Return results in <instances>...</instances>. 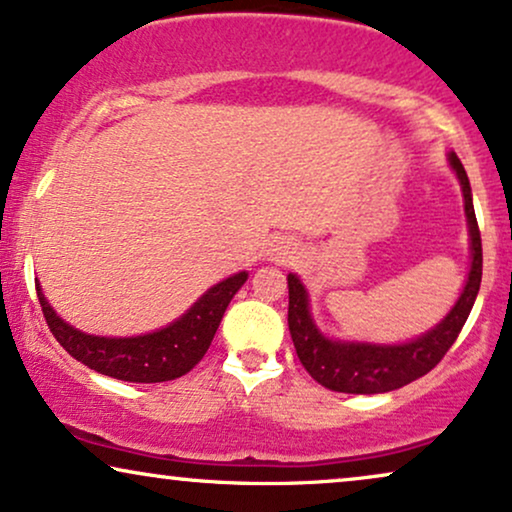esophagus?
Segmentation results:
<instances>
[{
    "instance_id": "34e87169",
    "label": "esophagus",
    "mask_w": 512,
    "mask_h": 512,
    "mask_svg": "<svg viewBox=\"0 0 512 512\" xmlns=\"http://www.w3.org/2000/svg\"><path fill=\"white\" fill-rule=\"evenodd\" d=\"M286 248H288V245H283V248H276V250H278L276 255H278V260H281V262L286 260V255H288V250H286Z\"/></svg>"
}]
</instances>
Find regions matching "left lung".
<instances>
[{
    "label": "left lung",
    "mask_w": 512,
    "mask_h": 512,
    "mask_svg": "<svg viewBox=\"0 0 512 512\" xmlns=\"http://www.w3.org/2000/svg\"><path fill=\"white\" fill-rule=\"evenodd\" d=\"M463 186L465 215H468L470 241H472V264L468 283H465L456 307L439 323L435 331L425 333L423 338L406 342V345H349V342H333L316 331L312 316H309L307 293L300 278L288 276V328L293 335V345L302 366L312 375L316 383L335 392L347 394H380L392 392L413 383L430 373L444 354L454 345L458 333L468 321L475 297L482 283V236L477 226L475 208H472V193L468 174L456 153L449 155Z\"/></svg>",
    "instance_id": "8db88e82"
}]
</instances>
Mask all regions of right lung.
<instances>
[{
	"label": "right lung",
	"instance_id": "1",
	"mask_svg": "<svg viewBox=\"0 0 512 512\" xmlns=\"http://www.w3.org/2000/svg\"><path fill=\"white\" fill-rule=\"evenodd\" d=\"M245 278H248L245 271L226 278L210 288L172 326L137 335V338H96V335L80 333L58 319L49 302L44 300L40 286H37V300L42 304V314L51 335L61 342L70 357L94 371L127 380V383H165V380L189 373L205 357L231 297L238 293Z\"/></svg>",
	"mask_w": 512,
	"mask_h": 512
}]
</instances>
